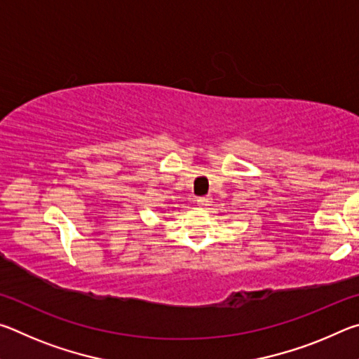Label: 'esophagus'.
<instances>
[{"mask_svg":"<svg viewBox=\"0 0 359 359\" xmlns=\"http://www.w3.org/2000/svg\"><path fill=\"white\" fill-rule=\"evenodd\" d=\"M196 203H198V205H201V208H208V205L212 204V198L201 196V198H198Z\"/></svg>","mask_w":359,"mask_h":359,"instance_id":"esophagus-1","label":"esophagus"}]
</instances>
